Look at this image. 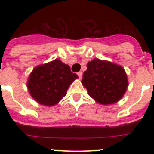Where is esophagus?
Here are the masks:
<instances>
[{"instance_id":"1","label":"esophagus","mask_w":154,"mask_h":154,"mask_svg":"<svg viewBox=\"0 0 154 154\" xmlns=\"http://www.w3.org/2000/svg\"><path fill=\"white\" fill-rule=\"evenodd\" d=\"M78 75H79V77L80 79H81L82 77V72H78Z\"/></svg>"}]
</instances>
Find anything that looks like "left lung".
I'll use <instances>...</instances> for the list:
<instances>
[{
	"label": "left lung",
	"mask_w": 154,
	"mask_h": 154,
	"mask_svg": "<svg viewBox=\"0 0 154 154\" xmlns=\"http://www.w3.org/2000/svg\"><path fill=\"white\" fill-rule=\"evenodd\" d=\"M82 84L96 103L110 105L123 98L127 89L128 79L121 65L95 58L87 63Z\"/></svg>",
	"instance_id": "left-lung-1"
}]
</instances>
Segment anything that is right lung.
<instances>
[{
	"label": "right lung",
	"instance_id": "right-lung-1",
	"mask_svg": "<svg viewBox=\"0 0 154 154\" xmlns=\"http://www.w3.org/2000/svg\"><path fill=\"white\" fill-rule=\"evenodd\" d=\"M78 78L69 65L55 59L36 66L29 75L27 87L37 103L53 106L66 96L69 85Z\"/></svg>",
	"mask_w": 154,
	"mask_h": 154
}]
</instances>
